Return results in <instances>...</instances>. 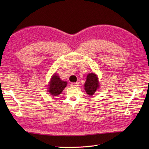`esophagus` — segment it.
<instances>
[{"label": "esophagus", "mask_w": 149, "mask_h": 149, "mask_svg": "<svg viewBox=\"0 0 149 149\" xmlns=\"http://www.w3.org/2000/svg\"><path fill=\"white\" fill-rule=\"evenodd\" d=\"M79 84V83L78 82H77V83H71L70 85L72 86H77Z\"/></svg>", "instance_id": "esophagus-1"}]
</instances>
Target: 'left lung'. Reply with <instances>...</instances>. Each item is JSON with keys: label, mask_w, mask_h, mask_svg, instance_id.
<instances>
[{"label": "left lung", "mask_w": 149, "mask_h": 149, "mask_svg": "<svg viewBox=\"0 0 149 149\" xmlns=\"http://www.w3.org/2000/svg\"><path fill=\"white\" fill-rule=\"evenodd\" d=\"M99 87L97 75L94 73H90L88 75L86 83L84 84V89L88 95L92 96Z\"/></svg>", "instance_id": "8db88e82"}]
</instances>
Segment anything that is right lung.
Listing matches in <instances>:
<instances>
[{
    "label": "right lung",
    "mask_w": 149,
    "mask_h": 149,
    "mask_svg": "<svg viewBox=\"0 0 149 149\" xmlns=\"http://www.w3.org/2000/svg\"><path fill=\"white\" fill-rule=\"evenodd\" d=\"M66 85H67V83L66 81H61L58 75L55 74L52 76L49 83V93L53 96H58L62 92Z\"/></svg>",
    "instance_id": "1"
}]
</instances>
